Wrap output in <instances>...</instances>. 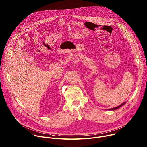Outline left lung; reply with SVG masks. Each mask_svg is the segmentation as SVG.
<instances>
[{
    "label": "left lung",
    "mask_w": 147,
    "mask_h": 147,
    "mask_svg": "<svg viewBox=\"0 0 147 147\" xmlns=\"http://www.w3.org/2000/svg\"><path fill=\"white\" fill-rule=\"evenodd\" d=\"M126 102H124V103H123V104H121V105H120L119 106H118V107H115V108H111V109H109L108 110L109 111H114V110H116V109H117L118 108H120V107H121L123 105H124L125 104Z\"/></svg>",
    "instance_id": "left-lung-1"
}]
</instances>
